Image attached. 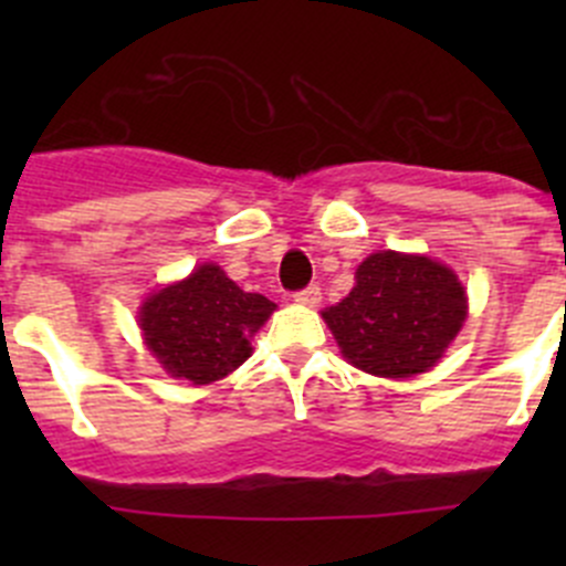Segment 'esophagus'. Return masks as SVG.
Instances as JSON below:
<instances>
[{
    "instance_id": "1",
    "label": "esophagus",
    "mask_w": 566,
    "mask_h": 566,
    "mask_svg": "<svg viewBox=\"0 0 566 566\" xmlns=\"http://www.w3.org/2000/svg\"><path fill=\"white\" fill-rule=\"evenodd\" d=\"M293 298H295V304H301V306H317L319 298H323V293H319L317 284H310L306 290H298Z\"/></svg>"
}]
</instances>
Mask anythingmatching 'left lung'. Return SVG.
<instances>
[{
	"instance_id": "8db88e82",
	"label": "left lung",
	"mask_w": 566,
	"mask_h": 566,
	"mask_svg": "<svg viewBox=\"0 0 566 566\" xmlns=\"http://www.w3.org/2000/svg\"><path fill=\"white\" fill-rule=\"evenodd\" d=\"M468 315L452 268L424 254L378 251L356 268V287L323 312L342 356L378 378L436 367Z\"/></svg>"
}]
</instances>
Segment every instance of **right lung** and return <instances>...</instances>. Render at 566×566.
<instances>
[{
  "instance_id": "obj_1",
  "label": "right lung",
  "mask_w": 566,
  "mask_h": 566,
  "mask_svg": "<svg viewBox=\"0 0 566 566\" xmlns=\"http://www.w3.org/2000/svg\"><path fill=\"white\" fill-rule=\"evenodd\" d=\"M273 301L243 293L219 265L205 262L182 282L147 295L139 306L145 345L172 378L208 386L251 356V336L265 325Z\"/></svg>"
}]
</instances>
